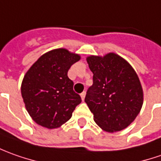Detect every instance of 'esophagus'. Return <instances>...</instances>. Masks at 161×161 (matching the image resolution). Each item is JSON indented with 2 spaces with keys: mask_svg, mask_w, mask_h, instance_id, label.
<instances>
[{
  "mask_svg": "<svg viewBox=\"0 0 161 161\" xmlns=\"http://www.w3.org/2000/svg\"><path fill=\"white\" fill-rule=\"evenodd\" d=\"M80 95H81V98H82V100L84 101V100H85V97H86V92H83Z\"/></svg>",
  "mask_w": 161,
  "mask_h": 161,
  "instance_id": "34e87169",
  "label": "esophagus"
}]
</instances>
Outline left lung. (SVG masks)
<instances>
[{
	"label": "left lung",
	"mask_w": 161,
	"mask_h": 161,
	"mask_svg": "<svg viewBox=\"0 0 161 161\" xmlns=\"http://www.w3.org/2000/svg\"><path fill=\"white\" fill-rule=\"evenodd\" d=\"M87 63L93 74L85 102L95 123L109 133L125 129L142 106L143 93L136 71L115 53L91 56Z\"/></svg>",
	"instance_id": "obj_1"
}]
</instances>
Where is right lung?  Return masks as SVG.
Here are the masks:
<instances>
[{"label":"right lung","mask_w":161,"mask_h":161,"mask_svg":"<svg viewBox=\"0 0 161 161\" xmlns=\"http://www.w3.org/2000/svg\"><path fill=\"white\" fill-rule=\"evenodd\" d=\"M80 56L66 49L43 54L26 72L21 86L25 108L38 125L59 127L72 117L82 100L68 76L70 67Z\"/></svg>","instance_id":"add662e5"}]
</instances>
